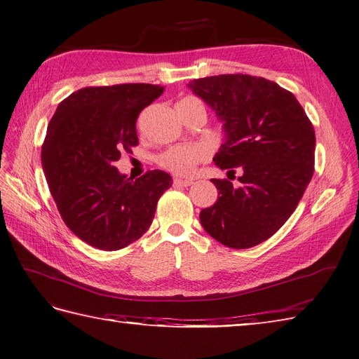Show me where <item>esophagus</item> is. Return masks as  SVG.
I'll list each match as a JSON object with an SVG mask.
<instances>
[{
  "label": "esophagus",
  "mask_w": 359,
  "mask_h": 359,
  "mask_svg": "<svg viewBox=\"0 0 359 359\" xmlns=\"http://www.w3.org/2000/svg\"><path fill=\"white\" fill-rule=\"evenodd\" d=\"M173 183H175V186H191L192 184V180H188V179H175L173 180Z\"/></svg>",
  "instance_id": "34e87169"
}]
</instances>
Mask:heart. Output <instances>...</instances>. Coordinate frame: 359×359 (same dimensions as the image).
I'll return each instance as SVG.
<instances>
[{
    "label": "heart",
    "mask_w": 359,
    "mask_h": 359,
    "mask_svg": "<svg viewBox=\"0 0 359 359\" xmlns=\"http://www.w3.org/2000/svg\"><path fill=\"white\" fill-rule=\"evenodd\" d=\"M195 98H183L179 102H195ZM177 102V104H179ZM210 157V149L202 144H182L170 147L157 155V164L176 176H189L199 163Z\"/></svg>",
    "instance_id": "1"
}]
</instances>
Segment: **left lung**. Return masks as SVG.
Segmentation results:
<instances>
[{"instance_id":"left-lung-1","label":"left lung","mask_w":359,"mask_h":359,"mask_svg":"<svg viewBox=\"0 0 359 359\" xmlns=\"http://www.w3.org/2000/svg\"><path fill=\"white\" fill-rule=\"evenodd\" d=\"M188 86L223 121L226 142L214 163L243 170L239 188L211 179L218 199L201 211V224L224 246L259 245L287 222L313 179V123L292 92L264 77L218 74Z\"/></svg>"}]
</instances>
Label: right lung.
Masks as SVG:
<instances>
[{
    "label": "right lung",
    "instance_id": "1",
    "mask_svg": "<svg viewBox=\"0 0 359 359\" xmlns=\"http://www.w3.org/2000/svg\"><path fill=\"white\" fill-rule=\"evenodd\" d=\"M164 88L88 86L61 101L46 129L42 168L66 226L88 245L117 251L149 229L171 176L149 170L136 180L114 163L139 144L136 120Z\"/></svg>",
    "mask_w": 359,
    "mask_h": 359
}]
</instances>
